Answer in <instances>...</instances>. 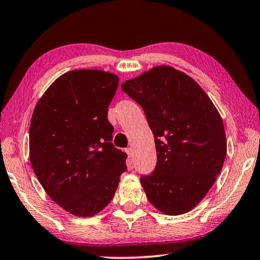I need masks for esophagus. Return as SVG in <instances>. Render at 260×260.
<instances>
[{
  "mask_svg": "<svg viewBox=\"0 0 260 260\" xmlns=\"http://www.w3.org/2000/svg\"><path fill=\"white\" fill-rule=\"evenodd\" d=\"M125 151L128 153V166L131 167L132 164H134V151H132L131 148H128Z\"/></svg>",
  "mask_w": 260,
  "mask_h": 260,
  "instance_id": "34e87169",
  "label": "esophagus"
}]
</instances>
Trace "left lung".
<instances>
[{
  "label": "left lung",
  "mask_w": 260,
  "mask_h": 260,
  "mask_svg": "<svg viewBox=\"0 0 260 260\" xmlns=\"http://www.w3.org/2000/svg\"><path fill=\"white\" fill-rule=\"evenodd\" d=\"M144 109L155 137L157 165L140 181L167 215L193 210L214 184L226 155L222 118L203 88L172 66L152 67L121 85Z\"/></svg>",
  "instance_id": "obj_1"
}]
</instances>
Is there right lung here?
<instances>
[{"instance_id": "obj_1", "label": "right lung", "mask_w": 260, "mask_h": 260, "mask_svg": "<svg viewBox=\"0 0 260 260\" xmlns=\"http://www.w3.org/2000/svg\"><path fill=\"white\" fill-rule=\"evenodd\" d=\"M118 85L113 73L67 72L47 88L31 118V166L50 199L75 216L102 211L126 171V153L111 142L108 120Z\"/></svg>"}]
</instances>
